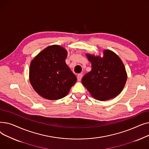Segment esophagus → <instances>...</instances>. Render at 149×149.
I'll return each instance as SVG.
<instances>
[{
  "label": "esophagus",
  "mask_w": 149,
  "mask_h": 149,
  "mask_svg": "<svg viewBox=\"0 0 149 149\" xmlns=\"http://www.w3.org/2000/svg\"><path fill=\"white\" fill-rule=\"evenodd\" d=\"M82 77H83V75H82L81 74H78V75H77V80H79V81H81V79H82Z\"/></svg>",
  "instance_id": "34e87169"
}]
</instances>
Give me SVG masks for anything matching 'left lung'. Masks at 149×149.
Returning <instances> with one entry per match:
<instances>
[{
  "label": "left lung",
  "mask_w": 149,
  "mask_h": 149,
  "mask_svg": "<svg viewBox=\"0 0 149 149\" xmlns=\"http://www.w3.org/2000/svg\"><path fill=\"white\" fill-rule=\"evenodd\" d=\"M103 57L87 54L92 70L81 80L92 96L100 101L110 100L122 91L127 74L121 60L110 50L104 51Z\"/></svg>",
  "instance_id": "left-lung-1"
}]
</instances>
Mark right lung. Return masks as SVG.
I'll list each match as a JSON object with an SVG mask.
<instances>
[{"mask_svg": "<svg viewBox=\"0 0 149 149\" xmlns=\"http://www.w3.org/2000/svg\"><path fill=\"white\" fill-rule=\"evenodd\" d=\"M66 51L58 45L47 47L31 61L29 80L42 97L56 100L65 97L77 81L65 62Z\"/></svg>", "mask_w": 149, "mask_h": 149, "instance_id": "1", "label": "right lung"}]
</instances>
